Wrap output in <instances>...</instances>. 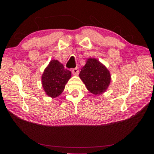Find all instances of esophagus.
I'll use <instances>...</instances> for the list:
<instances>
[{"label":"esophagus","mask_w":154,"mask_h":154,"mask_svg":"<svg viewBox=\"0 0 154 154\" xmlns=\"http://www.w3.org/2000/svg\"><path fill=\"white\" fill-rule=\"evenodd\" d=\"M79 72V69L78 67L75 68V69H72V73L75 75H77Z\"/></svg>","instance_id":"1"}]
</instances>
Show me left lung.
Here are the masks:
<instances>
[{
    "mask_svg": "<svg viewBox=\"0 0 154 154\" xmlns=\"http://www.w3.org/2000/svg\"><path fill=\"white\" fill-rule=\"evenodd\" d=\"M87 89L94 94H100L107 89L111 82L107 69L94 58H89L79 73Z\"/></svg>",
    "mask_w": 154,
    "mask_h": 154,
    "instance_id": "8db88e82",
    "label": "left lung"
}]
</instances>
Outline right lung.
Instances as JSON below:
<instances>
[{
	"label": "right lung",
	"instance_id": "1",
	"mask_svg": "<svg viewBox=\"0 0 154 154\" xmlns=\"http://www.w3.org/2000/svg\"><path fill=\"white\" fill-rule=\"evenodd\" d=\"M71 77V72L58 60H51L42 75V85L49 96L56 98L63 92L65 85Z\"/></svg>",
	"mask_w": 154,
	"mask_h": 154
}]
</instances>
